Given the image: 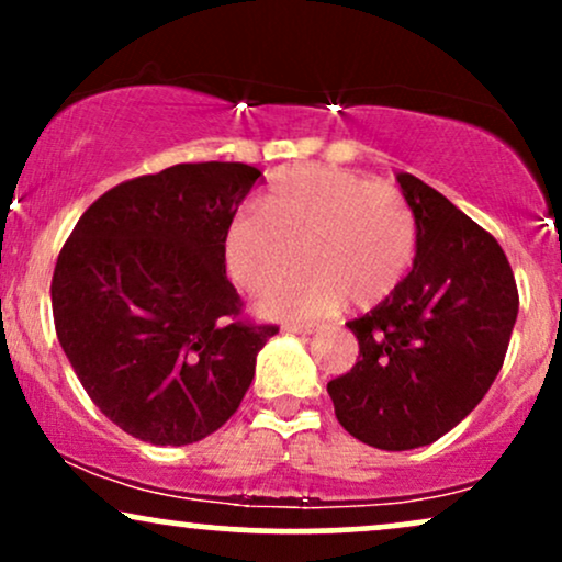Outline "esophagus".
I'll list each match as a JSON object with an SVG mask.
<instances>
[{
  "label": "esophagus",
  "instance_id": "obj_1",
  "mask_svg": "<svg viewBox=\"0 0 562 562\" xmlns=\"http://www.w3.org/2000/svg\"><path fill=\"white\" fill-rule=\"evenodd\" d=\"M282 330L295 333V335H312L319 330V325H312V322H308V325H301V322H285V325H282Z\"/></svg>",
  "mask_w": 562,
  "mask_h": 562
}]
</instances>
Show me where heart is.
I'll return each mask as SVG.
<instances>
[{"mask_svg":"<svg viewBox=\"0 0 562 562\" xmlns=\"http://www.w3.org/2000/svg\"><path fill=\"white\" fill-rule=\"evenodd\" d=\"M299 274L269 290L267 317H317L340 306L372 308L391 299L417 256V222L389 182L338 166L277 171L259 211L237 214L224 229L232 280L259 293L299 263Z\"/></svg>","mask_w":562,"mask_h":562,"instance_id":"b5f03b06","label":"heart"}]
</instances>
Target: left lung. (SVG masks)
Here are the masks:
<instances>
[{"mask_svg": "<svg viewBox=\"0 0 562 562\" xmlns=\"http://www.w3.org/2000/svg\"><path fill=\"white\" fill-rule=\"evenodd\" d=\"M396 182L415 211V263L391 299L346 322L359 359L327 383L338 423L385 451L428 447L465 420L502 370L518 317L499 243L412 173Z\"/></svg>", "mask_w": 562, "mask_h": 562, "instance_id": "obj_1", "label": "left lung"}]
</instances>
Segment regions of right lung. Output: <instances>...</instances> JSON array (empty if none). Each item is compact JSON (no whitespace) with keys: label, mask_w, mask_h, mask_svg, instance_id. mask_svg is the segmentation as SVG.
Wrapping results in <instances>:
<instances>
[{"label":"right lung","mask_w":562,"mask_h":562,"mask_svg":"<svg viewBox=\"0 0 562 562\" xmlns=\"http://www.w3.org/2000/svg\"><path fill=\"white\" fill-rule=\"evenodd\" d=\"M261 177L179 164L97 198L57 256L55 330L83 391L128 436L184 447L240 406L277 333L248 325L224 229Z\"/></svg>","instance_id":"obj_1"}]
</instances>
